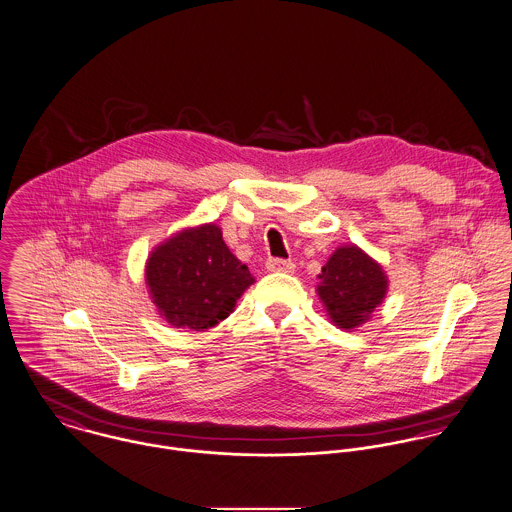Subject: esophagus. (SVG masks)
Returning <instances> with one entry per match:
<instances>
[{
  "label": "esophagus",
  "instance_id": "obj_1",
  "mask_svg": "<svg viewBox=\"0 0 512 512\" xmlns=\"http://www.w3.org/2000/svg\"><path fill=\"white\" fill-rule=\"evenodd\" d=\"M267 269L273 273H292L294 271V263L286 261V259H269L267 261Z\"/></svg>",
  "mask_w": 512,
  "mask_h": 512
}]
</instances>
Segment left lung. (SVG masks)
Wrapping results in <instances>:
<instances>
[{
    "label": "left lung",
    "mask_w": 512,
    "mask_h": 512,
    "mask_svg": "<svg viewBox=\"0 0 512 512\" xmlns=\"http://www.w3.org/2000/svg\"><path fill=\"white\" fill-rule=\"evenodd\" d=\"M318 279V296L330 320L341 330L365 324L383 304L389 288L383 267L357 245L338 247Z\"/></svg>",
    "instance_id": "obj_1"
}]
</instances>
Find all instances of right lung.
Wrapping results in <instances>:
<instances>
[{
    "mask_svg": "<svg viewBox=\"0 0 512 512\" xmlns=\"http://www.w3.org/2000/svg\"><path fill=\"white\" fill-rule=\"evenodd\" d=\"M145 281L159 314L176 328L204 332L226 320L255 283L216 224L178 231L147 259Z\"/></svg>",
    "mask_w": 512,
    "mask_h": 512,
    "instance_id": "1",
    "label": "right lung"
}]
</instances>
